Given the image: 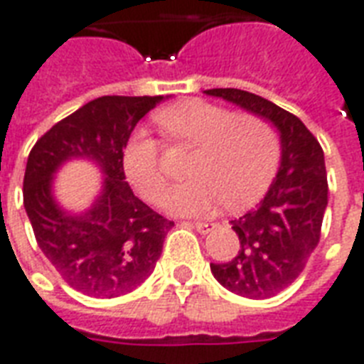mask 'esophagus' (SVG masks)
Segmentation results:
<instances>
[{
    "label": "esophagus",
    "mask_w": 364,
    "mask_h": 364,
    "mask_svg": "<svg viewBox=\"0 0 364 364\" xmlns=\"http://www.w3.org/2000/svg\"><path fill=\"white\" fill-rule=\"evenodd\" d=\"M192 226L198 232H201V234H209V232H213L217 228L218 224L213 223V220H198V223H193Z\"/></svg>",
    "instance_id": "34e87169"
}]
</instances>
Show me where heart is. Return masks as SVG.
Wrapping results in <instances>:
<instances>
[{
    "instance_id": "heart-1",
    "label": "heart",
    "mask_w": 364,
    "mask_h": 364,
    "mask_svg": "<svg viewBox=\"0 0 364 364\" xmlns=\"http://www.w3.org/2000/svg\"><path fill=\"white\" fill-rule=\"evenodd\" d=\"M174 144L196 147L188 174L193 176L166 193L165 207L178 215H205L226 203L244 209L261 198L280 159V138L269 120L205 100H186L155 114ZM122 168L141 198L159 203L166 190L159 141L144 130L122 149Z\"/></svg>"
}]
</instances>
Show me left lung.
Wrapping results in <instances>:
<instances>
[{
  "label": "left lung",
  "mask_w": 364,
  "mask_h": 364,
  "mask_svg": "<svg viewBox=\"0 0 364 364\" xmlns=\"http://www.w3.org/2000/svg\"><path fill=\"white\" fill-rule=\"evenodd\" d=\"M205 94L269 119L280 132L282 163L274 182L255 209L230 220L240 237L237 255L228 263H211V272L226 289L250 299H267L301 274L318 245L328 203L324 153L296 114L261 95L237 88Z\"/></svg>",
  "instance_id": "left-lung-1"
}]
</instances>
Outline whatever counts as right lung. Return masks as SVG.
Here are the masks:
<instances>
[{
	"mask_svg": "<svg viewBox=\"0 0 364 364\" xmlns=\"http://www.w3.org/2000/svg\"><path fill=\"white\" fill-rule=\"evenodd\" d=\"M161 100L97 97L53 124L30 149L23 201L36 242L63 280L86 296L119 297L138 288L174 226L134 196L122 168L134 127ZM70 156L95 160L108 176L95 207L80 218L59 210L50 196L53 172Z\"/></svg>",
	"mask_w": 364,
	"mask_h": 364,
	"instance_id": "add662e5",
	"label": "right lung"
}]
</instances>
